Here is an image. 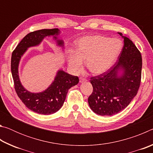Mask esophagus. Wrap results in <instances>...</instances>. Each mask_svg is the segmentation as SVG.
Returning a JSON list of instances; mask_svg holds the SVG:
<instances>
[{"mask_svg":"<svg viewBox=\"0 0 153 153\" xmlns=\"http://www.w3.org/2000/svg\"><path fill=\"white\" fill-rule=\"evenodd\" d=\"M86 81H87V79L84 78V77H79V82H80V83L86 82Z\"/></svg>","mask_w":153,"mask_h":153,"instance_id":"1","label":"esophagus"}]
</instances>
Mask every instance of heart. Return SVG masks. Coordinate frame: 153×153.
<instances>
[{
	"label": "heart",
	"instance_id": "1",
	"mask_svg": "<svg viewBox=\"0 0 153 153\" xmlns=\"http://www.w3.org/2000/svg\"><path fill=\"white\" fill-rule=\"evenodd\" d=\"M123 48V42L118 38L102 36H86L77 44L76 53L69 52L67 59L69 67L74 73H79L83 61L90 73L99 75L109 69Z\"/></svg>",
	"mask_w": 153,
	"mask_h": 153
}]
</instances>
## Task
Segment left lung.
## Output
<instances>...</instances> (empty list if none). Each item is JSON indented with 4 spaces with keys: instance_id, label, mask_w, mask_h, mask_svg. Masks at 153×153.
<instances>
[{
    "instance_id": "1",
    "label": "left lung",
    "mask_w": 153,
    "mask_h": 153,
    "mask_svg": "<svg viewBox=\"0 0 153 153\" xmlns=\"http://www.w3.org/2000/svg\"><path fill=\"white\" fill-rule=\"evenodd\" d=\"M118 33L123 38L124 45L117 61L105 73L90 78L93 91L88 104L102 116L115 115L128 107L140 84L141 54L132 41Z\"/></svg>"
}]
</instances>
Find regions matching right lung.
<instances>
[{
	"label": "right lung",
	"mask_w": 153,
	"mask_h": 153,
	"mask_svg": "<svg viewBox=\"0 0 153 153\" xmlns=\"http://www.w3.org/2000/svg\"><path fill=\"white\" fill-rule=\"evenodd\" d=\"M60 32L58 28H54L29 33L17 46L11 56V73L17 96L25 107L42 115H50L60 109L65 100L68 90L78 84V77L72 76L61 69L56 73L54 81L45 90L37 93L31 92L25 89L20 82L19 65L21 58L27 48L38 46L46 36H53L57 46L63 48L64 42L57 38Z\"/></svg>",
	"instance_id": "add662e5"
}]
</instances>
